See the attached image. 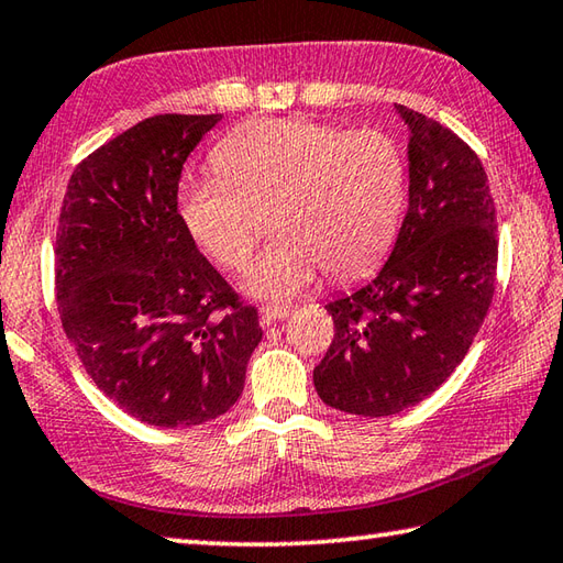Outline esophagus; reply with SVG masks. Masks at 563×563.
Here are the masks:
<instances>
[{
	"instance_id": "34e87169",
	"label": "esophagus",
	"mask_w": 563,
	"mask_h": 563,
	"mask_svg": "<svg viewBox=\"0 0 563 563\" xmlns=\"http://www.w3.org/2000/svg\"><path fill=\"white\" fill-rule=\"evenodd\" d=\"M292 314V305H263L261 324H273L275 320H285Z\"/></svg>"
}]
</instances>
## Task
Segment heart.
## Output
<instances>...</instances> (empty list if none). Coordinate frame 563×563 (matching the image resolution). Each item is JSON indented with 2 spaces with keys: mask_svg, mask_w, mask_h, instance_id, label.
Instances as JSON below:
<instances>
[{
  "mask_svg": "<svg viewBox=\"0 0 563 563\" xmlns=\"http://www.w3.org/2000/svg\"><path fill=\"white\" fill-rule=\"evenodd\" d=\"M213 167L181 181V221L221 271L241 273L273 211L278 239L251 265L253 298L288 300L322 271L334 280L362 278L401 223L406 159L384 130L261 118L219 142Z\"/></svg>",
  "mask_w": 563,
  "mask_h": 563,
  "instance_id": "obj_1",
  "label": "heart"
}]
</instances>
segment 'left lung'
I'll return each mask as SVG.
<instances>
[{"instance_id": "8db88e82", "label": "left lung", "mask_w": 563, "mask_h": 563, "mask_svg": "<svg viewBox=\"0 0 563 563\" xmlns=\"http://www.w3.org/2000/svg\"><path fill=\"white\" fill-rule=\"evenodd\" d=\"M411 128L408 211L372 283L324 308L334 340L314 366L322 401L354 416H391L431 396L465 360L493 305L497 219L483 162L423 112Z\"/></svg>"}]
</instances>
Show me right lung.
<instances>
[{"label": "right lung", "instance_id": "obj_1", "mask_svg": "<svg viewBox=\"0 0 563 563\" xmlns=\"http://www.w3.org/2000/svg\"><path fill=\"white\" fill-rule=\"evenodd\" d=\"M221 115H152L78 162L60 207V327L93 384L142 423L187 428L239 401L263 330L177 211L181 167Z\"/></svg>", "mask_w": 563, "mask_h": 563}]
</instances>
